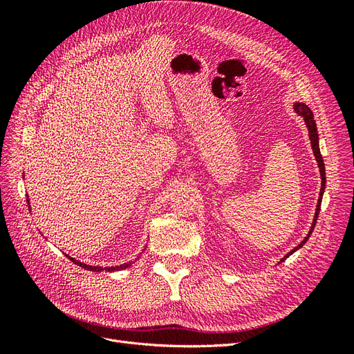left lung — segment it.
Here are the masks:
<instances>
[{
    "instance_id": "8db88e82",
    "label": "left lung",
    "mask_w": 354,
    "mask_h": 354,
    "mask_svg": "<svg viewBox=\"0 0 354 354\" xmlns=\"http://www.w3.org/2000/svg\"><path fill=\"white\" fill-rule=\"evenodd\" d=\"M294 109L295 112L304 118V122L308 128V137H310V143H312V149H313V153L316 156V160H317V165H319V169H320V177H322V187H320V194H319V201H317V208H316V214H315V220H313V224H312V229H310L308 234L306 236V239L299 243L298 246H295V248L288 252L283 259L281 261H285L289 255H291L292 252H295L298 248H301V246L307 242V239L310 238V234H312L315 226H316V221H317V216H319V211H320V203H322V196H324V190H325V183H326V177H325V164H324V159H322V155H320V151H319V136H317V127H316V122H315V116H313V112L310 111L308 106H306L304 103H295L294 104Z\"/></svg>"
}]
</instances>
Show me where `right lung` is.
I'll return each instance as SVG.
<instances>
[{
    "label": "right lung",
    "instance_id": "1",
    "mask_svg": "<svg viewBox=\"0 0 354 354\" xmlns=\"http://www.w3.org/2000/svg\"><path fill=\"white\" fill-rule=\"evenodd\" d=\"M69 260L71 261H73L75 264H78L80 267H82V269H87V270H93V272H102V270H106V272H113V270H122V269H127L128 266H131L133 263L130 261V263H125V264H121V266H116V267H104V269H102V267H95V266H87V264H84V263H80V261H77L75 259H71L69 257Z\"/></svg>",
    "mask_w": 354,
    "mask_h": 354
}]
</instances>
